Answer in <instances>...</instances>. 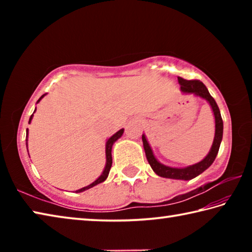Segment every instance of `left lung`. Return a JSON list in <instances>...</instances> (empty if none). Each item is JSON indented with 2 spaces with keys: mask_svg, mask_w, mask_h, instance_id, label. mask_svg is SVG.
Wrapping results in <instances>:
<instances>
[{
  "mask_svg": "<svg viewBox=\"0 0 252 252\" xmlns=\"http://www.w3.org/2000/svg\"><path fill=\"white\" fill-rule=\"evenodd\" d=\"M179 83L181 85L182 92L186 93H194L199 96L206 99L209 103H210L213 113H215V119H216V134H215V140H213L212 147L210 152L208 153V156L204 158L202 161H200L199 163H195L193 165H190V167L183 168V169H178V168H170L167 165L161 164L160 162H158L157 159L153 156L152 150L149 143L147 141L146 136L142 135V141H143V148L144 151H146V156L149 164L151 165L153 171H155L158 176L163 177V178H169V179H180V180H190V179H193L200 173H202L204 170L208 169L212 164V162L215 161L217 155H218L219 148L221 140H222V133H223V122L222 118H221L220 110L217 105L216 101L213 97L210 95L208 89L206 88L201 81L200 80H186L182 79L179 76L178 78Z\"/></svg>",
  "mask_w": 252,
  "mask_h": 252,
  "instance_id": "obj_1",
  "label": "left lung"
}]
</instances>
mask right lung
Listing matches in <instances>:
<instances>
[{
  "label": "right lung",
  "instance_id": "add662e5",
  "mask_svg": "<svg viewBox=\"0 0 252 252\" xmlns=\"http://www.w3.org/2000/svg\"><path fill=\"white\" fill-rule=\"evenodd\" d=\"M44 96V94L42 95L41 97H40V100L42 99V97ZM39 100V101H40ZM37 101V102H39ZM32 117H33V114L31 116V118H30V121H29V123L31 122V120H32ZM123 129H121L120 131H118L116 134H113L112 136H111V138L108 140V141H106V146H105V155H106V164H105V168H104V171H103V173L101 174V176L96 179V180L93 182V183H91L90 186H88V187H84V188H82V189H79V190H76L75 192H82V191H84V190H87V189H90V188H92V187H94V186H96V185H99V183H101V182H103L106 178H108V174H109V172H110V169H111V165H112V155H111V150H112V146H113V143L117 141V140L120 138V136L123 134ZM27 136H28V131H27Z\"/></svg>",
  "mask_w": 252,
  "mask_h": 252
}]
</instances>
